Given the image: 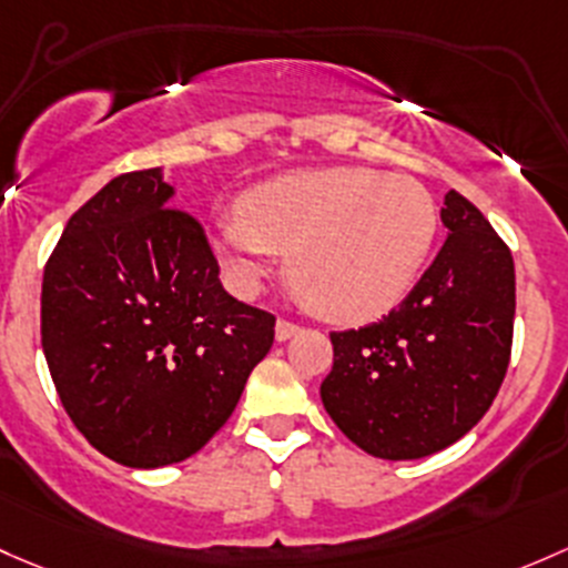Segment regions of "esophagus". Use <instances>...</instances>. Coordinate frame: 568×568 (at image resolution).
<instances>
[{
    "label": "esophagus",
    "instance_id": "obj_1",
    "mask_svg": "<svg viewBox=\"0 0 568 568\" xmlns=\"http://www.w3.org/2000/svg\"><path fill=\"white\" fill-rule=\"evenodd\" d=\"M296 332H300V326L291 324V321H285V318H280L277 324H274V337H277V343H285V339L294 337Z\"/></svg>",
    "mask_w": 568,
    "mask_h": 568
}]
</instances>
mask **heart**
Listing matches in <instances>:
<instances>
[{"label": "heart", "instance_id": "1", "mask_svg": "<svg viewBox=\"0 0 568 568\" xmlns=\"http://www.w3.org/2000/svg\"><path fill=\"white\" fill-rule=\"evenodd\" d=\"M435 231L438 212L416 179L334 165L255 184L209 244L236 294H258L291 253V283L313 313L364 324L408 294Z\"/></svg>", "mask_w": 568, "mask_h": 568}]
</instances>
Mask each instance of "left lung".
Returning a JSON list of instances; mask_svg holds the SVG:
<instances>
[{"instance_id":"left-lung-1","label":"left lung","mask_w":568,"mask_h":568,"mask_svg":"<svg viewBox=\"0 0 568 568\" xmlns=\"http://www.w3.org/2000/svg\"><path fill=\"white\" fill-rule=\"evenodd\" d=\"M446 242L378 324L332 332L321 384L332 422L367 455L419 459L479 425L504 384L515 329V261L485 214L449 190Z\"/></svg>"}]
</instances>
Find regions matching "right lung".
Segmentation results:
<instances>
[{"mask_svg":"<svg viewBox=\"0 0 568 568\" xmlns=\"http://www.w3.org/2000/svg\"><path fill=\"white\" fill-rule=\"evenodd\" d=\"M165 169L111 179L64 225L43 274V354L83 438L128 468L204 449L274 343L234 300Z\"/></svg>","mask_w":568,"mask_h":568,"instance_id":"1","label":"right lung"}]
</instances>
